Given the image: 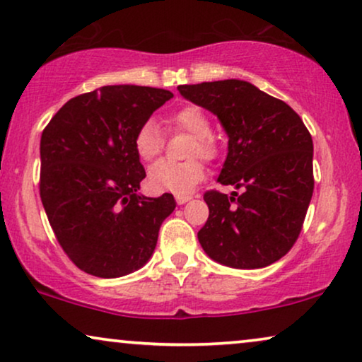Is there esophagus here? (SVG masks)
<instances>
[{"mask_svg":"<svg viewBox=\"0 0 362 362\" xmlns=\"http://www.w3.org/2000/svg\"><path fill=\"white\" fill-rule=\"evenodd\" d=\"M175 197H176V202H177V204H186L187 201H191V199H192V197H191L189 194H176Z\"/></svg>","mask_w":362,"mask_h":362,"instance_id":"esophagus-1","label":"esophagus"}]
</instances>
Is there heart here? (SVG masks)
I'll return each mask as SVG.
<instances>
[{
	"mask_svg": "<svg viewBox=\"0 0 362 362\" xmlns=\"http://www.w3.org/2000/svg\"><path fill=\"white\" fill-rule=\"evenodd\" d=\"M170 125L194 136V141H191L189 150L186 153V156L192 160L180 165L160 161L148 173V185L156 192L186 194L204 177V165L196 156L204 158L207 161L214 160L219 155V146L211 136V122L201 108L192 105L180 108L170 117ZM133 148L141 161H153L161 155L165 138L155 122L148 120L138 128L133 138Z\"/></svg>",
	"mask_w": 362,
	"mask_h": 362,
	"instance_id": "b5f03b06",
	"label": "heart"
}]
</instances>
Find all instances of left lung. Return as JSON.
Wrapping results in <instances>:
<instances>
[{
	"instance_id": "obj_1",
	"label": "left lung",
	"mask_w": 362,
	"mask_h": 362,
	"mask_svg": "<svg viewBox=\"0 0 362 362\" xmlns=\"http://www.w3.org/2000/svg\"><path fill=\"white\" fill-rule=\"evenodd\" d=\"M177 90L219 118L229 136L217 181L242 189L207 191L209 217L197 239L212 260L262 269L298 239L313 196V140L290 105L250 82L227 78Z\"/></svg>"
}]
</instances>
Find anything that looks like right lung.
I'll return each instance as SVG.
<instances>
[{
  "label": "right lung",
  "mask_w": 362,
  "mask_h": 362,
  "mask_svg": "<svg viewBox=\"0 0 362 362\" xmlns=\"http://www.w3.org/2000/svg\"><path fill=\"white\" fill-rule=\"evenodd\" d=\"M170 90L105 86L69 100L41 136L39 192L56 239L78 269L100 279L132 274L150 260L170 192L138 194L146 176L133 138Z\"/></svg>",
  "instance_id": "add662e5"
}]
</instances>
